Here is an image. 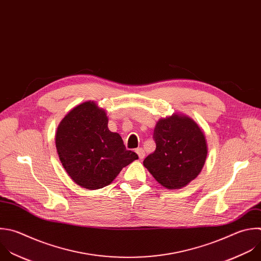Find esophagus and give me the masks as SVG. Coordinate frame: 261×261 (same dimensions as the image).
Instances as JSON below:
<instances>
[{
  "mask_svg": "<svg viewBox=\"0 0 261 261\" xmlns=\"http://www.w3.org/2000/svg\"><path fill=\"white\" fill-rule=\"evenodd\" d=\"M136 153L138 154V156H139L140 160H142V159L144 158V155H145V151H144L143 148H141V147H138V148L136 149Z\"/></svg>",
  "mask_w": 261,
  "mask_h": 261,
  "instance_id": "esophagus-1",
  "label": "esophagus"
}]
</instances>
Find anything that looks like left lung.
Returning <instances> with one entry per match:
<instances>
[{
    "instance_id": "8db88e82",
    "label": "left lung",
    "mask_w": 261,
    "mask_h": 261,
    "mask_svg": "<svg viewBox=\"0 0 261 261\" xmlns=\"http://www.w3.org/2000/svg\"><path fill=\"white\" fill-rule=\"evenodd\" d=\"M155 150L143 166L168 190H180L201 173L208 145L201 127L189 116L173 114L160 119L153 130Z\"/></svg>"
}]
</instances>
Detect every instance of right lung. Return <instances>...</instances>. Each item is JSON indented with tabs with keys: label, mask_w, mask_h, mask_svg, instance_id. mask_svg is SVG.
<instances>
[{
	"label": "right lung",
	"mask_w": 261,
	"mask_h": 261,
	"mask_svg": "<svg viewBox=\"0 0 261 261\" xmlns=\"http://www.w3.org/2000/svg\"><path fill=\"white\" fill-rule=\"evenodd\" d=\"M108 124L106 111L89 100L74 107L57 127L59 160L72 181L84 189L111 185L124 167L138 159Z\"/></svg>",
	"instance_id": "1"
}]
</instances>
